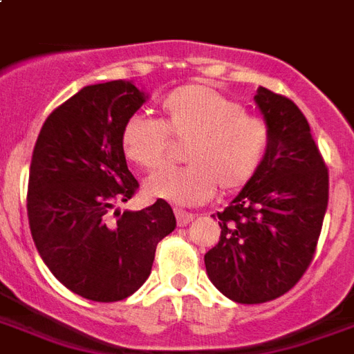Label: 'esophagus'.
Here are the masks:
<instances>
[{"instance_id": "obj_1", "label": "esophagus", "mask_w": 354, "mask_h": 354, "mask_svg": "<svg viewBox=\"0 0 354 354\" xmlns=\"http://www.w3.org/2000/svg\"><path fill=\"white\" fill-rule=\"evenodd\" d=\"M176 221H178V226H185L189 225L191 221L195 219V215L193 213H187V212H182V209H176Z\"/></svg>"}]
</instances>
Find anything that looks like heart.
<instances>
[{
	"instance_id": "1",
	"label": "heart",
	"mask_w": 354,
	"mask_h": 354,
	"mask_svg": "<svg viewBox=\"0 0 354 354\" xmlns=\"http://www.w3.org/2000/svg\"><path fill=\"white\" fill-rule=\"evenodd\" d=\"M161 120L139 113L122 122L118 142L124 158L145 171L165 165L169 139L187 141L183 169L159 172L145 183L152 198L196 206L209 201L215 189L234 193L254 178L266 158L267 126L225 94L202 83H189L159 102Z\"/></svg>"
}]
</instances>
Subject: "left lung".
<instances>
[{"label": "left lung", "mask_w": 354, "mask_h": 354, "mask_svg": "<svg viewBox=\"0 0 354 354\" xmlns=\"http://www.w3.org/2000/svg\"><path fill=\"white\" fill-rule=\"evenodd\" d=\"M254 102L269 133L266 158L217 213L219 243L204 256L212 284L241 304L273 301L301 280L328 204L327 167L301 109L266 87Z\"/></svg>", "instance_id": "left-lung-1"}]
</instances>
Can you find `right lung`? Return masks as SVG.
<instances>
[{"mask_svg": "<svg viewBox=\"0 0 354 354\" xmlns=\"http://www.w3.org/2000/svg\"><path fill=\"white\" fill-rule=\"evenodd\" d=\"M147 98L133 81L83 87L46 118L31 158L27 217L35 247L64 288L96 303L139 290L158 243L176 228L161 198L139 212L117 207L139 187L118 135Z\"/></svg>", "mask_w": 354, "mask_h": 354, "instance_id": "obj_1", "label": "right lung"}]
</instances>
